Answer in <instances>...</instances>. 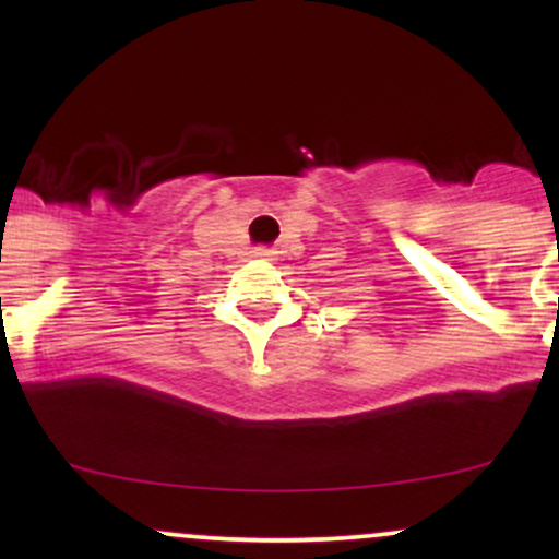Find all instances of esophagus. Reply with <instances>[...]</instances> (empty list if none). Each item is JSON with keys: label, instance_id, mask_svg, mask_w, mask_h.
<instances>
[{"label": "esophagus", "instance_id": "34e87169", "mask_svg": "<svg viewBox=\"0 0 559 559\" xmlns=\"http://www.w3.org/2000/svg\"><path fill=\"white\" fill-rule=\"evenodd\" d=\"M252 258H258V260H273L275 252H273V249H267V247H254V249H252Z\"/></svg>", "mask_w": 559, "mask_h": 559}]
</instances>
